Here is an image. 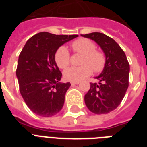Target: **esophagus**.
Instances as JSON below:
<instances>
[{
	"instance_id": "34e87169",
	"label": "esophagus",
	"mask_w": 147,
	"mask_h": 147,
	"mask_svg": "<svg viewBox=\"0 0 147 147\" xmlns=\"http://www.w3.org/2000/svg\"><path fill=\"white\" fill-rule=\"evenodd\" d=\"M71 85H78V84H79V82H71Z\"/></svg>"
}]
</instances>
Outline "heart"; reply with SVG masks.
Segmentation results:
<instances>
[{"instance_id": "heart-1", "label": "heart", "mask_w": 147, "mask_h": 147, "mask_svg": "<svg viewBox=\"0 0 147 147\" xmlns=\"http://www.w3.org/2000/svg\"><path fill=\"white\" fill-rule=\"evenodd\" d=\"M71 48L76 53L82 55L80 66H71L64 71V77L71 82H80L94 72L103 71L106 65L105 53L95 49L96 46L92 40L86 38H79L71 43ZM55 61L60 69L68 66L70 61V54L65 47H60L55 54Z\"/></svg>"}]
</instances>
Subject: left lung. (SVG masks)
<instances>
[{"label": "left lung", "instance_id": "left-lung-1", "mask_svg": "<svg viewBox=\"0 0 147 147\" xmlns=\"http://www.w3.org/2000/svg\"><path fill=\"white\" fill-rule=\"evenodd\" d=\"M101 48L106 56V65L95 78L98 83H91L85 95L87 107L94 114H107L121 104L129 85L130 65L125 53L112 38L101 33L85 34Z\"/></svg>", "mask_w": 147, "mask_h": 147}]
</instances>
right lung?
I'll list each match as a JSON object with an SVG mask.
<instances>
[{"label": "right lung", "instance_id": "1", "mask_svg": "<svg viewBox=\"0 0 147 147\" xmlns=\"http://www.w3.org/2000/svg\"><path fill=\"white\" fill-rule=\"evenodd\" d=\"M77 36L39 33L27 40L20 54L16 71L20 92L29 108L39 116H54L63 107L71 84L59 82L62 73L55 54Z\"/></svg>", "mask_w": 147, "mask_h": 147}]
</instances>
